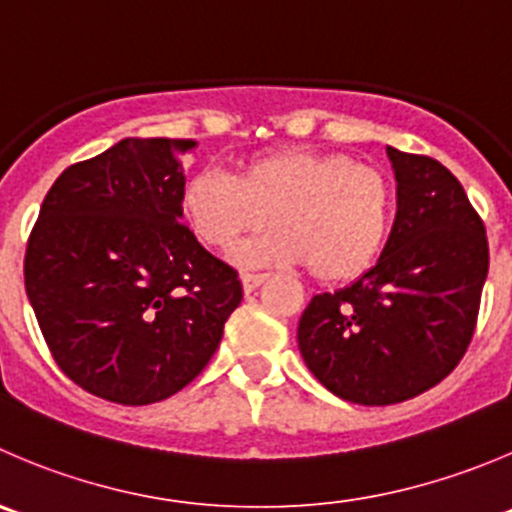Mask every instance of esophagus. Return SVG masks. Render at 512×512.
<instances>
[{"instance_id":"obj_1","label":"esophagus","mask_w":512,"mask_h":512,"mask_svg":"<svg viewBox=\"0 0 512 512\" xmlns=\"http://www.w3.org/2000/svg\"><path fill=\"white\" fill-rule=\"evenodd\" d=\"M265 280L267 275H252V272H247V275H242V287H245V292L250 295V292H255Z\"/></svg>"}]
</instances>
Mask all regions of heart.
<instances>
[{"instance_id": "obj_1", "label": "heart", "mask_w": 512, "mask_h": 512, "mask_svg": "<svg viewBox=\"0 0 512 512\" xmlns=\"http://www.w3.org/2000/svg\"><path fill=\"white\" fill-rule=\"evenodd\" d=\"M180 207L205 245L232 252L265 220V237L240 250L245 265H307L320 282L365 275L388 242L395 187L380 167L345 152L277 150L245 160L235 180L215 170L187 177Z\"/></svg>"}]
</instances>
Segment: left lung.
<instances>
[{
  "label": "left lung",
  "instance_id": "8db88e82",
  "mask_svg": "<svg viewBox=\"0 0 512 512\" xmlns=\"http://www.w3.org/2000/svg\"><path fill=\"white\" fill-rule=\"evenodd\" d=\"M398 215L375 267L310 300L297 345L342 400L395 405L435 388L465 355L488 277V237L458 177L388 147Z\"/></svg>",
  "mask_w": 512,
  "mask_h": 512
}]
</instances>
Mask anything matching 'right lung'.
Here are the masks:
<instances>
[{
	"instance_id": "obj_1",
	"label": "right lung",
	"mask_w": 512,
	"mask_h": 512,
	"mask_svg": "<svg viewBox=\"0 0 512 512\" xmlns=\"http://www.w3.org/2000/svg\"><path fill=\"white\" fill-rule=\"evenodd\" d=\"M195 140L127 137L69 165L47 192L24 287L59 370L119 405L190 385L242 302L237 270L182 225Z\"/></svg>"
}]
</instances>
